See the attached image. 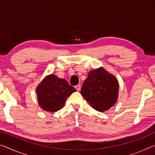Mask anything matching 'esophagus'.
<instances>
[{
  "label": "esophagus",
  "mask_w": 155,
  "mask_h": 155,
  "mask_svg": "<svg viewBox=\"0 0 155 155\" xmlns=\"http://www.w3.org/2000/svg\"><path fill=\"white\" fill-rule=\"evenodd\" d=\"M75 88H76V89H77V90L79 91V90H81V85H76V86H75Z\"/></svg>",
  "instance_id": "esophagus-1"
}]
</instances>
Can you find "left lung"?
<instances>
[{"label": "left lung", "instance_id": "left-lung-1", "mask_svg": "<svg viewBox=\"0 0 155 155\" xmlns=\"http://www.w3.org/2000/svg\"><path fill=\"white\" fill-rule=\"evenodd\" d=\"M81 94L94 110L107 111L117 101L119 81L116 77L100 67L90 71Z\"/></svg>", "mask_w": 155, "mask_h": 155}]
</instances>
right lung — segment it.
<instances>
[{
	"label": "right lung",
	"instance_id": "right-lung-1",
	"mask_svg": "<svg viewBox=\"0 0 155 155\" xmlns=\"http://www.w3.org/2000/svg\"><path fill=\"white\" fill-rule=\"evenodd\" d=\"M77 91L67 81L55 74H49L43 78L36 89L40 107L47 112H54L64 106L66 99Z\"/></svg>",
	"mask_w": 155,
	"mask_h": 155
}]
</instances>
